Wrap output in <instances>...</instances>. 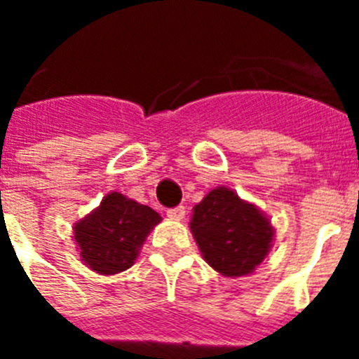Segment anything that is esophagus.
<instances>
[{"label":"esophagus","instance_id":"34e87169","mask_svg":"<svg viewBox=\"0 0 359 359\" xmlns=\"http://www.w3.org/2000/svg\"><path fill=\"white\" fill-rule=\"evenodd\" d=\"M167 215H169L170 219H183L185 217V207L180 205V207L169 208V210H167Z\"/></svg>","mask_w":359,"mask_h":359}]
</instances>
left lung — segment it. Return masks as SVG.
I'll return each instance as SVG.
<instances>
[{
  "label": "left lung",
  "instance_id": "left-lung-1",
  "mask_svg": "<svg viewBox=\"0 0 359 359\" xmlns=\"http://www.w3.org/2000/svg\"><path fill=\"white\" fill-rule=\"evenodd\" d=\"M190 230L205 261L226 277H243L271 248L273 228L253 205L219 187L194 207Z\"/></svg>",
  "mask_w": 359,
  "mask_h": 359
}]
</instances>
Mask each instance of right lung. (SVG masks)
Masks as SVG:
<instances>
[{"instance_id": "obj_1", "label": "right lung", "mask_w": 359, "mask_h": 359, "mask_svg": "<svg viewBox=\"0 0 359 359\" xmlns=\"http://www.w3.org/2000/svg\"><path fill=\"white\" fill-rule=\"evenodd\" d=\"M160 219L152 208L111 192L93 214L75 226L82 261L102 275L131 268L138 248Z\"/></svg>"}]
</instances>
